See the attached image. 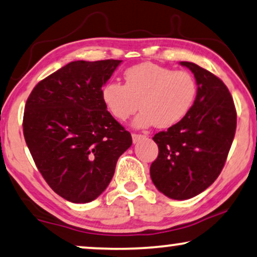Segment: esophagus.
<instances>
[{"mask_svg":"<svg viewBox=\"0 0 257 257\" xmlns=\"http://www.w3.org/2000/svg\"><path fill=\"white\" fill-rule=\"evenodd\" d=\"M133 142L134 143H137L140 142L141 140H144L146 139V135H142V134H133Z\"/></svg>","mask_w":257,"mask_h":257,"instance_id":"34e87169","label":"esophagus"}]
</instances>
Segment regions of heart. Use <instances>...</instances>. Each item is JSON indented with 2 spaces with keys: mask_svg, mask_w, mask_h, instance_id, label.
Wrapping results in <instances>:
<instances>
[{
  "mask_svg": "<svg viewBox=\"0 0 257 257\" xmlns=\"http://www.w3.org/2000/svg\"><path fill=\"white\" fill-rule=\"evenodd\" d=\"M124 85L109 81L101 88V99L115 118L125 121L141 107L136 128L156 125L165 129L179 123L192 109L198 86L187 71H173L154 63H142L124 71Z\"/></svg>",
  "mask_w": 257,
  "mask_h": 257,
  "instance_id": "obj_1",
  "label": "heart"
}]
</instances>
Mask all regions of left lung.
Segmentation results:
<instances>
[{"label":"left lung","mask_w":257,"mask_h":257,"mask_svg":"<svg viewBox=\"0 0 257 257\" xmlns=\"http://www.w3.org/2000/svg\"><path fill=\"white\" fill-rule=\"evenodd\" d=\"M180 65L194 74L197 97L185 118L153 137L160 153L150 176L160 192L185 200L205 191L221 172L235 135L236 110L218 77L194 63Z\"/></svg>","instance_id":"obj_1"}]
</instances>
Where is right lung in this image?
Masks as SVG:
<instances>
[{
  "mask_svg": "<svg viewBox=\"0 0 257 257\" xmlns=\"http://www.w3.org/2000/svg\"><path fill=\"white\" fill-rule=\"evenodd\" d=\"M121 61H72L39 81L27 100L23 134L31 156L49 186L71 202L96 199L133 143L101 99Z\"/></svg>",
  "mask_w": 257,
  "mask_h": 257,
  "instance_id": "1",
  "label": "right lung"
}]
</instances>
